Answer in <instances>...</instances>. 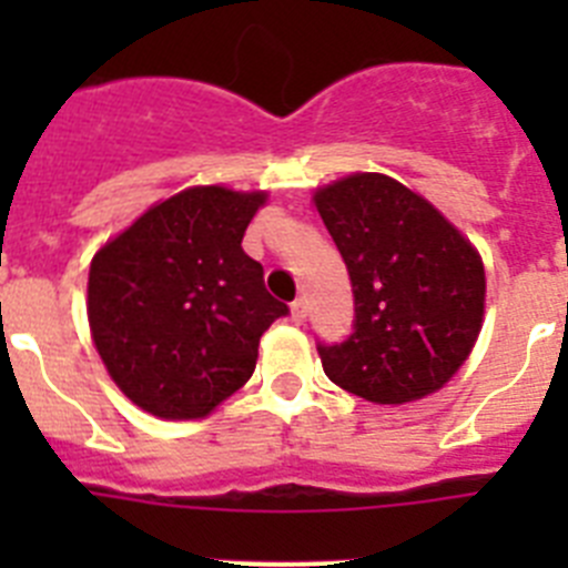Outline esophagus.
<instances>
[{
    "mask_svg": "<svg viewBox=\"0 0 568 568\" xmlns=\"http://www.w3.org/2000/svg\"><path fill=\"white\" fill-rule=\"evenodd\" d=\"M290 318H293L295 324H301V321L307 318V298H295L293 304H290Z\"/></svg>",
    "mask_w": 568,
    "mask_h": 568,
    "instance_id": "1",
    "label": "esophagus"
}]
</instances>
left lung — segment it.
I'll list each match as a JSON object with an SVG mask.
<instances>
[{"label": "left lung", "instance_id": "8db88e82", "mask_svg": "<svg viewBox=\"0 0 568 568\" xmlns=\"http://www.w3.org/2000/svg\"><path fill=\"white\" fill-rule=\"evenodd\" d=\"M313 204L355 295V333L318 346L327 378L373 404L438 393L484 327L478 247L393 175L349 173L315 190Z\"/></svg>", "mask_w": 568, "mask_h": 568}]
</instances>
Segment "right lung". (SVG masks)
I'll return each instance as SVG.
<instances>
[{
  "label": "right lung",
  "mask_w": 568,
  "mask_h": 568,
  "mask_svg": "<svg viewBox=\"0 0 568 568\" xmlns=\"http://www.w3.org/2000/svg\"><path fill=\"white\" fill-rule=\"evenodd\" d=\"M264 204V190L187 187L144 210L90 261V338L144 413L207 418L253 375L261 335L287 315L241 250Z\"/></svg>",
  "instance_id": "1"
}]
</instances>
